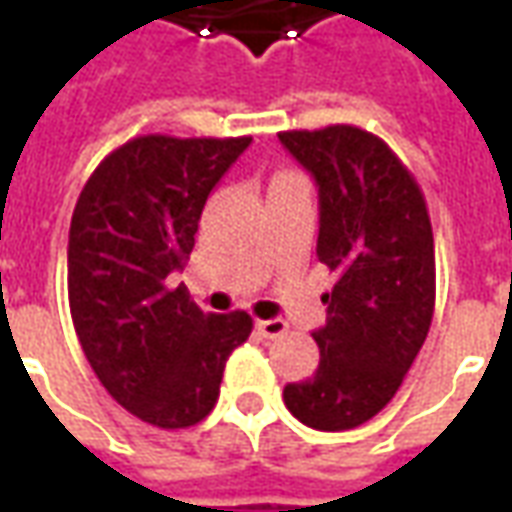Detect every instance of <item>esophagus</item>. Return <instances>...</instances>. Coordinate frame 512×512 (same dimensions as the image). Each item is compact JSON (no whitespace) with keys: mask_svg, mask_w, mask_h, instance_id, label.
I'll list each match as a JSON object with an SVG mask.
<instances>
[{"mask_svg":"<svg viewBox=\"0 0 512 512\" xmlns=\"http://www.w3.org/2000/svg\"><path fill=\"white\" fill-rule=\"evenodd\" d=\"M255 329L260 337H268V340H274V337H282V334L288 332V323L282 321V318H271V321H257Z\"/></svg>","mask_w":512,"mask_h":512,"instance_id":"esophagus-1","label":"esophagus"}]
</instances>
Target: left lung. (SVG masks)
<instances>
[{"instance_id":"1","label":"left lung","mask_w":512,"mask_h":512,"mask_svg":"<svg viewBox=\"0 0 512 512\" xmlns=\"http://www.w3.org/2000/svg\"><path fill=\"white\" fill-rule=\"evenodd\" d=\"M318 183V260L337 274L315 376L285 406L315 430H351L395 397L428 337L436 304L433 230L422 189L384 139L356 126L282 131Z\"/></svg>"}]
</instances>
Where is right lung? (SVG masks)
I'll use <instances>...</instances> for the list:
<instances>
[{
	"mask_svg": "<svg viewBox=\"0 0 512 512\" xmlns=\"http://www.w3.org/2000/svg\"><path fill=\"white\" fill-rule=\"evenodd\" d=\"M249 142L136 136L95 167L73 208V329L106 392L147 425L191 428L208 417L227 356L252 334L246 312H202L186 285H172L208 194Z\"/></svg>",
	"mask_w": 512,
	"mask_h": 512,
	"instance_id": "add662e5",
	"label": "right lung"
}]
</instances>
